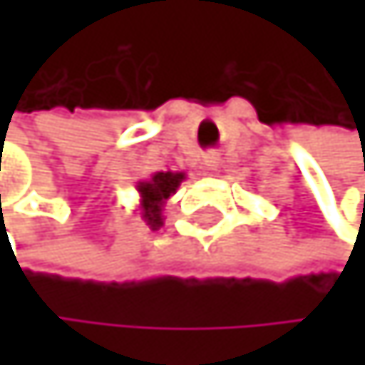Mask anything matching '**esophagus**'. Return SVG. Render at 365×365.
<instances>
[{
  "label": "esophagus",
  "instance_id": "esophagus-1",
  "mask_svg": "<svg viewBox=\"0 0 365 365\" xmlns=\"http://www.w3.org/2000/svg\"><path fill=\"white\" fill-rule=\"evenodd\" d=\"M203 164H205V168H207V170H219L221 160H219L217 153H207V155L203 158Z\"/></svg>",
  "mask_w": 365,
  "mask_h": 365
}]
</instances>
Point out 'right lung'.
Returning <instances> with one entry per match:
<instances>
[{"label": "right lung", "mask_w": 365, "mask_h": 365, "mask_svg": "<svg viewBox=\"0 0 365 365\" xmlns=\"http://www.w3.org/2000/svg\"><path fill=\"white\" fill-rule=\"evenodd\" d=\"M186 179V173L175 170H160L153 173L148 179L138 181V195H140V215L150 225V230H160L164 225L162 210L166 201L177 192L181 181Z\"/></svg>", "instance_id": "add662e5"}]
</instances>
